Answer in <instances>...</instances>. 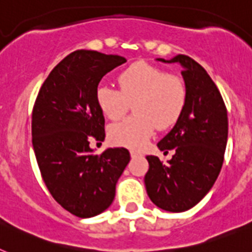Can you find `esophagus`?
<instances>
[{
  "instance_id": "obj_1",
  "label": "esophagus",
  "mask_w": 252,
  "mask_h": 252,
  "mask_svg": "<svg viewBox=\"0 0 252 252\" xmlns=\"http://www.w3.org/2000/svg\"><path fill=\"white\" fill-rule=\"evenodd\" d=\"M130 154H131V157H132V158H136V157H141V154H140V153H139V151L131 150V151H130Z\"/></svg>"
}]
</instances>
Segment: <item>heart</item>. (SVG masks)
I'll return each instance as SVG.
<instances>
[{
	"label": "heart",
	"instance_id": "heart-1",
	"mask_svg": "<svg viewBox=\"0 0 252 252\" xmlns=\"http://www.w3.org/2000/svg\"><path fill=\"white\" fill-rule=\"evenodd\" d=\"M121 91L107 84L95 90V101L106 117L119 120L133 103L132 117L115 124L110 136L115 144L127 148H141L155 127L168 128L174 125L184 110L187 88L183 79L166 74L159 66L137 62L117 75Z\"/></svg>",
	"mask_w": 252,
	"mask_h": 252
}]
</instances>
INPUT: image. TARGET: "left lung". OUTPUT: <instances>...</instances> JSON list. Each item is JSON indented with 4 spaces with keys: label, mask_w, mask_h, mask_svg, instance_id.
I'll list each match as a JSON object with an SVG mask.
<instances>
[{
    "label": "left lung",
    "mask_w": 252,
    "mask_h": 252,
    "mask_svg": "<svg viewBox=\"0 0 252 252\" xmlns=\"http://www.w3.org/2000/svg\"><path fill=\"white\" fill-rule=\"evenodd\" d=\"M162 63L182 65L187 88L184 110L174 127L158 142L161 151L174 149L166 164L149 155L145 187L155 206L168 212H184L199 203L215 184L228 135L227 110L222 95L206 69L187 55Z\"/></svg>",
    "instance_id": "obj_1"
}]
</instances>
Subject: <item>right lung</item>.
Segmentation results:
<instances>
[{
  "label": "right lung",
  "mask_w": 252,
  "mask_h": 252,
  "mask_svg": "<svg viewBox=\"0 0 252 252\" xmlns=\"http://www.w3.org/2000/svg\"><path fill=\"white\" fill-rule=\"evenodd\" d=\"M126 58L77 50L64 58L41 86L32 110V148L44 183L72 215L90 218L106 211L130 161L125 148L95 155L90 141H103L104 117L95 101L102 78Z\"/></svg>",
  "instance_id": "add662e5"
}]
</instances>
